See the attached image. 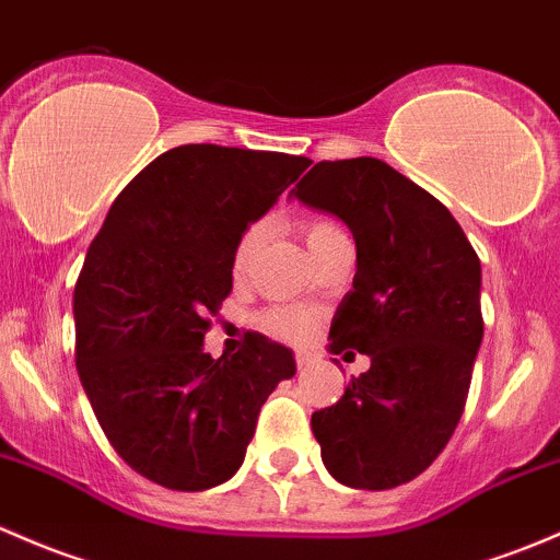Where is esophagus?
I'll list each match as a JSON object with an SVG mask.
<instances>
[{"mask_svg":"<svg viewBox=\"0 0 560 560\" xmlns=\"http://www.w3.org/2000/svg\"><path fill=\"white\" fill-rule=\"evenodd\" d=\"M295 362H298V370H305L311 364V354H308V351H298Z\"/></svg>","mask_w":560,"mask_h":560,"instance_id":"esophagus-1","label":"esophagus"}]
</instances>
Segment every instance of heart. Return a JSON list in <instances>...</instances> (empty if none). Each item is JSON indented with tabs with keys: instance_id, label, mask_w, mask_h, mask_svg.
I'll return each instance as SVG.
<instances>
[{
	"instance_id": "b5f03b06",
	"label": "heart",
	"mask_w": 560,
	"mask_h": 560,
	"mask_svg": "<svg viewBox=\"0 0 560 560\" xmlns=\"http://www.w3.org/2000/svg\"><path fill=\"white\" fill-rule=\"evenodd\" d=\"M340 233L338 225L327 220H308L303 225V235H305V244L316 246L319 241H325L327 235ZM260 235L262 228L260 225H252L246 228L244 235L238 238V246H235V255H233V276L235 279H244L249 273L252 262H255L257 255V246H260ZM262 327L268 329L270 335L276 338H284V340H305L311 332H314L316 319L311 311L305 308H273L262 316Z\"/></svg>"
}]
</instances>
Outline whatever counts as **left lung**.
<instances>
[{
	"label": "left lung",
	"mask_w": 560,
	"mask_h": 560,
	"mask_svg": "<svg viewBox=\"0 0 560 560\" xmlns=\"http://www.w3.org/2000/svg\"><path fill=\"white\" fill-rule=\"evenodd\" d=\"M292 192L354 235V290L335 311L329 351L370 357L368 373L311 416L322 462L343 486L397 488L440 456L467 405L480 260L451 211L378 158L316 163Z\"/></svg>",
	"instance_id": "left-lung-1"
}]
</instances>
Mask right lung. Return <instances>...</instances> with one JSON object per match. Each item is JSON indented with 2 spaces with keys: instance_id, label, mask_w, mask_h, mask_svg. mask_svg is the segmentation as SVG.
I'll return each instance as SVG.
<instances>
[{
  "instance_id": "obj_1",
  "label": "right lung",
  "mask_w": 560,
  "mask_h": 560,
  "mask_svg": "<svg viewBox=\"0 0 560 560\" xmlns=\"http://www.w3.org/2000/svg\"><path fill=\"white\" fill-rule=\"evenodd\" d=\"M311 166L284 152L182 144L115 198L74 287V362L112 448L141 478L206 491L244 464L257 416L295 357L260 332L211 359L252 222Z\"/></svg>"
}]
</instances>
